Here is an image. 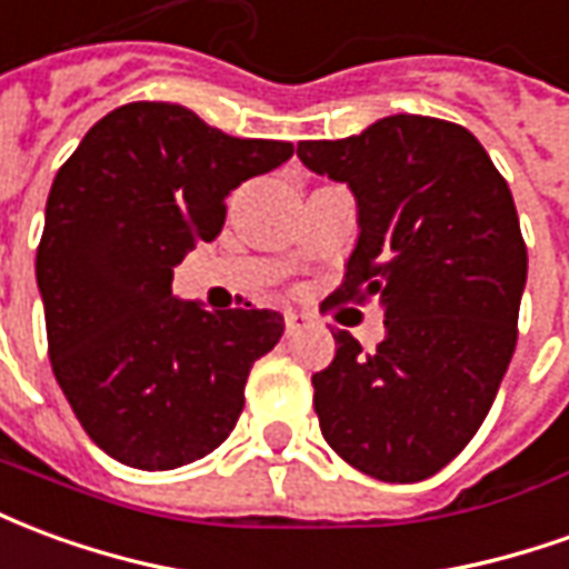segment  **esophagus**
Segmentation results:
<instances>
[{"mask_svg": "<svg viewBox=\"0 0 569 569\" xmlns=\"http://www.w3.org/2000/svg\"><path fill=\"white\" fill-rule=\"evenodd\" d=\"M309 321H312V318L303 316V312H293V309H288V312H284V330H288V333H297V330L306 328Z\"/></svg>", "mask_w": 569, "mask_h": 569, "instance_id": "obj_1", "label": "esophagus"}]
</instances>
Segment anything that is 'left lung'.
<instances>
[{"mask_svg":"<svg viewBox=\"0 0 569 569\" xmlns=\"http://www.w3.org/2000/svg\"><path fill=\"white\" fill-rule=\"evenodd\" d=\"M297 156L358 201L356 251L325 309H386L373 352L333 333L337 356L312 377L321 435L377 481H426L481 429L515 356L527 244L511 189L471 131L432 116L303 140Z\"/></svg>","mask_w":569,"mask_h":569,"instance_id":"obj_1","label":"left lung"}]
</instances>
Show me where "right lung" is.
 <instances>
[{
	"label": "right lung",
	"instance_id": "1",
	"mask_svg": "<svg viewBox=\"0 0 569 569\" xmlns=\"http://www.w3.org/2000/svg\"><path fill=\"white\" fill-rule=\"evenodd\" d=\"M291 156L284 140H241L180 103L137 100L60 164L36 251L48 356L76 420L112 459L168 471L236 429L248 373L284 318L180 303L171 278L220 236L229 192Z\"/></svg>",
	"mask_w": 569,
	"mask_h": 569
}]
</instances>
